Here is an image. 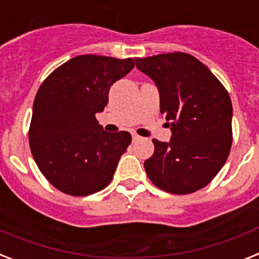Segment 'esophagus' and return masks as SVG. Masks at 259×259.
<instances>
[{
    "instance_id": "esophagus-1",
    "label": "esophagus",
    "mask_w": 259,
    "mask_h": 259,
    "mask_svg": "<svg viewBox=\"0 0 259 259\" xmlns=\"http://www.w3.org/2000/svg\"><path fill=\"white\" fill-rule=\"evenodd\" d=\"M132 136H133V142H137V141H139V139H141V137H139L138 134H136V133H133Z\"/></svg>"
}]
</instances>
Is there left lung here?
I'll return each instance as SVG.
<instances>
[{
	"label": "left lung",
	"mask_w": 259,
	"mask_h": 259,
	"mask_svg": "<svg viewBox=\"0 0 259 259\" xmlns=\"http://www.w3.org/2000/svg\"><path fill=\"white\" fill-rule=\"evenodd\" d=\"M160 94L172 137L152 139L154 155L145 161L148 179L172 194L204 188L227 161L232 146V103L206 65L192 55L175 52L136 58Z\"/></svg>",
	"instance_id": "left-lung-1"
}]
</instances>
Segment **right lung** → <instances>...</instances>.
Segmentation results:
<instances>
[{"instance_id":"obj_1","label":"right lung","mask_w":259,"mask_h":259,"mask_svg":"<svg viewBox=\"0 0 259 259\" xmlns=\"http://www.w3.org/2000/svg\"><path fill=\"white\" fill-rule=\"evenodd\" d=\"M133 67V58L82 55L41 83L32 107L30 148L40 172L62 193L84 197L113 179L132 136L105 132L95 114L104 111L112 84Z\"/></svg>"}]
</instances>
